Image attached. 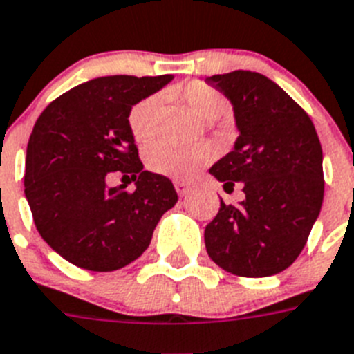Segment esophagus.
I'll return each instance as SVG.
<instances>
[{
	"instance_id": "1",
	"label": "esophagus",
	"mask_w": 354,
	"mask_h": 354,
	"mask_svg": "<svg viewBox=\"0 0 354 354\" xmlns=\"http://www.w3.org/2000/svg\"><path fill=\"white\" fill-rule=\"evenodd\" d=\"M174 187H176V192L180 196H187L192 191L191 183H185V182H174Z\"/></svg>"
}]
</instances>
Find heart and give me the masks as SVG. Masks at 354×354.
<instances>
[{"label":"heart","mask_w":354,"mask_h":354,"mask_svg":"<svg viewBox=\"0 0 354 354\" xmlns=\"http://www.w3.org/2000/svg\"><path fill=\"white\" fill-rule=\"evenodd\" d=\"M172 95L183 102L196 118L203 122H212L225 111V99L216 88L201 81H192L172 90ZM160 99L158 97H145L133 106L127 117L129 131L136 142L151 140L158 120ZM210 149L205 145H189L178 147L167 142H156L145 153L147 167L156 174L174 178V180H189L210 160Z\"/></svg>","instance_id":"1"}]
</instances>
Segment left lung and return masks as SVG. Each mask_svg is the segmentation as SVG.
<instances>
[{
	"instance_id": "obj_1",
	"label": "left lung",
	"mask_w": 354,
	"mask_h": 354,
	"mask_svg": "<svg viewBox=\"0 0 354 354\" xmlns=\"http://www.w3.org/2000/svg\"><path fill=\"white\" fill-rule=\"evenodd\" d=\"M234 108V149L210 167L225 191L245 200L227 205L205 228L207 254L241 277L286 270L304 248L324 200L322 147L308 113L257 71L207 77Z\"/></svg>"
}]
</instances>
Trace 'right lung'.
<instances>
[{
	"mask_svg": "<svg viewBox=\"0 0 354 354\" xmlns=\"http://www.w3.org/2000/svg\"><path fill=\"white\" fill-rule=\"evenodd\" d=\"M171 81L97 77L62 93L35 122L25 196L37 232L68 263L91 272L124 268L147 250L162 216L176 205L171 180L144 171L127 124L135 104ZM115 170L139 176L135 193L107 185Z\"/></svg>",
	"mask_w": 354,
	"mask_h": 354,
	"instance_id": "obj_1",
	"label": "right lung"
}]
</instances>
